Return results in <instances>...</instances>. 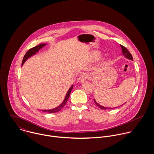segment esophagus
I'll list each match as a JSON object with an SVG mask.
<instances>
[{
    "label": "esophagus",
    "mask_w": 154,
    "mask_h": 154,
    "mask_svg": "<svg viewBox=\"0 0 154 154\" xmlns=\"http://www.w3.org/2000/svg\"><path fill=\"white\" fill-rule=\"evenodd\" d=\"M88 78V73H82V74L80 76V77H79V82H81V83H83V82H84L86 81V79H87Z\"/></svg>",
    "instance_id": "esophagus-1"
}]
</instances>
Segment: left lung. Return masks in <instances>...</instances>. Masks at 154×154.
Here are the masks:
<instances>
[{
  "label": "left lung",
  "mask_w": 154,
  "mask_h": 154,
  "mask_svg": "<svg viewBox=\"0 0 154 154\" xmlns=\"http://www.w3.org/2000/svg\"><path fill=\"white\" fill-rule=\"evenodd\" d=\"M120 46H121L122 49V53H123V54L125 56V57H126V58H128V59H130V60H133L132 54H131V53L128 51V50L125 46H123V45H120ZM94 101L95 103L96 104V105H97L100 109H102V110H107V109H112V108H108V107H105L101 106L99 105V104L95 101L94 99ZM115 108H116V107H115ZM113 109H114V108H113Z\"/></svg>",
  "instance_id": "1"
}]
</instances>
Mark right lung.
I'll list each match as a JSON object with an SVG mask.
<instances>
[{"mask_svg":"<svg viewBox=\"0 0 154 154\" xmlns=\"http://www.w3.org/2000/svg\"><path fill=\"white\" fill-rule=\"evenodd\" d=\"M46 45V44H39L38 45H37V46H35V47H32V48H30V49L26 53V54H25V56H24V57H23V58L22 65L24 63V62H25L29 57H30L32 56V55L35 54L40 48H42V47H43L44 45ZM73 86L72 85L70 88H69V89L68 90V91H67V94H66V97H65V98L63 102L59 106H58L57 107H56V108H55V109H52V110H42V111H44V112H48L53 113V112H58V111H59L61 109H62V108L66 105V103H67V100H68V98H69V97H70V92H71V91H72V88H73Z\"/></svg>","mask_w":154,"mask_h":154,"instance_id":"right-lung-1","label":"right lung"}]
</instances>
